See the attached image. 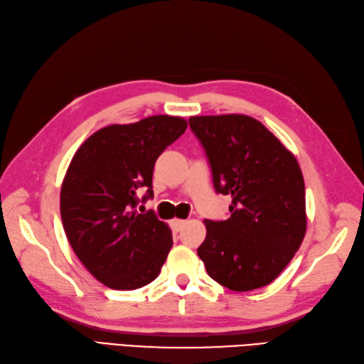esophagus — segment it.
I'll use <instances>...</instances> for the list:
<instances>
[{
  "label": "esophagus",
  "mask_w": 364,
  "mask_h": 364,
  "mask_svg": "<svg viewBox=\"0 0 364 364\" xmlns=\"http://www.w3.org/2000/svg\"><path fill=\"white\" fill-rule=\"evenodd\" d=\"M184 225H186V220H178V218H175V220L171 222V226H172V231L173 232H180L183 230Z\"/></svg>",
  "instance_id": "1"
}]
</instances>
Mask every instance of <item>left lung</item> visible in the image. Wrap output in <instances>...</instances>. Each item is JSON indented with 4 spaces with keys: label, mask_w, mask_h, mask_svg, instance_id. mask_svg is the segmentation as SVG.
<instances>
[{
    "label": "left lung",
    "mask_w": 364,
    "mask_h": 364,
    "mask_svg": "<svg viewBox=\"0 0 364 364\" xmlns=\"http://www.w3.org/2000/svg\"><path fill=\"white\" fill-rule=\"evenodd\" d=\"M217 193L231 196V217L205 220L197 252L208 274L232 291L265 287L282 273L307 230L301 167L267 127L251 116H192Z\"/></svg>",
    "instance_id": "1"
}]
</instances>
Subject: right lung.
Wrapping results in <instances>:
<instances>
[{"label": "right lung", "mask_w": 364, "mask_h": 364, "mask_svg": "<svg viewBox=\"0 0 364 364\" xmlns=\"http://www.w3.org/2000/svg\"><path fill=\"white\" fill-rule=\"evenodd\" d=\"M186 127L167 114L113 124L92 133L71 159L60 191L63 230L75 256L109 289H141L161 272L172 232L154 210L141 214L136 206L154 197L155 161ZM141 188L148 191L142 200Z\"/></svg>", "instance_id": "add662e5"}]
</instances>
